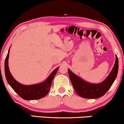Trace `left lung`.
<instances>
[{"mask_svg":"<svg viewBox=\"0 0 124 124\" xmlns=\"http://www.w3.org/2000/svg\"><path fill=\"white\" fill-rule=\"evenodd\" d=\"M70 79L76 93L80 97L88 99L101 97L111 87L118 74V60L116 56V62L109 75L103 82L99 83H91L84 80L68 69Z\"/></svg>","mask_w":124,"mask_h":124,"instance_id":"8db88e82","label":"left lung"}]
</instances>
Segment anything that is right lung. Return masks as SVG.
<instances>
[{
    "mask_svg": "<svg viewBox=\"0 0 124 124\" xmlns=\"http://www.w3.org/2000/svg\"><path fill=\"white\" fill-rule=\"evenodd\" d=\"M9 53L10 49L8 50L4 62V71L7 82L13 89L22 98L25 100H36L42 98L46 95L49 91L52 82L59 67L56 68L44 82L34 85H24L15 80L10 73L8 62Z\"/></svg>",
    "mask_w": 124,
    "mask_h": 124,
    "instance_id": "obj_1",
    "label": "right lung"
}]
</instances>
